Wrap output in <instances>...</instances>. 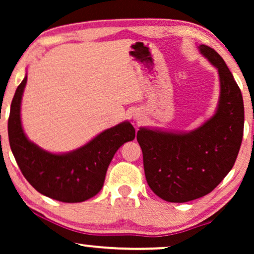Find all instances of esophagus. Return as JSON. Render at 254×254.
<instances>
[{
  "label": "esophagus",
  "mask_w": 254,
  "mask_h": 254,
  "mask_svg": "<svg viewBox=\"0 0 254 254\" xmlns=\"http://www.w3.org/2000/svg\"><path fill=\"white\" fill-rule=\"evenodd\" d=\"M135 119H136V120H138V118H135Z\"/></svg>",
  "instance_id": "34e87169"
}]
</instances>
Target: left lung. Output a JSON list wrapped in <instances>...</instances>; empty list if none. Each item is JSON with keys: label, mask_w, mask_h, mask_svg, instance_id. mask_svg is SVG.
I'll list each match as a JSON object with an SVG mask.
<instances>
[{"label": "left lung", "mask_w": 254, "mask_h": 254, "mask_svg": "<svg viewBox=\"0 0 254 254\" xmlns=\"http://www.w3.org/2000/svg\"><path fill=\"white\" fill-rule=\"evenodd\" d=\"M199 51L220 77L214 116L190 131L141 127L136 135L148 185L168 202H189L210 193L230 172L242 144L241 89L217 52L206 45H200Z\"/></svg>", "instance_id": "8db88e82"}]
</instances>
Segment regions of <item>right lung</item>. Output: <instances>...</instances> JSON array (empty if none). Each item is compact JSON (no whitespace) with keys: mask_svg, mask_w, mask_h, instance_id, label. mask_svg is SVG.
Listing matches in <instances>:
<instances>
[{"mask_svg":"<svg viewBox=\"0 0 254 254\" xmlns=\"http://www.w3.org/2000/svg\"><path fill=\"white\" fill-rule=\"evenodd\" d=\"M26 81L27 75L16 90L8 121L10 148L23 176L38 192L61 202H83L95 196L102 190L114 154L134 140V127L124 121L64 154L44 150L27 138L22 127L20 105Z\"/></svg>","mask_w":254,"mask_h":254,"instance_id":"add662e5","label":"right lung"}]
</instances>
